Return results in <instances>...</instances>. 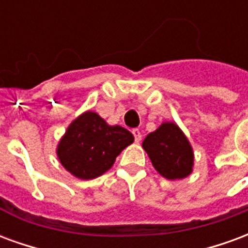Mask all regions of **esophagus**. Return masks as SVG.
<instances>
[{"mask_svg":"<svg viewBox=\"0 0 248 248\" xmlns=\"http://www.w3.org/2000/svg\"><path fill=\"white\" fill-rule=\"evenodd\" d=\"M133 135H134L135 142H140L142 140V134H140V131L138 129H133Z\"/></svg>","mask_w":248,"mask_h":248,"instance_id":"34e87169","label":"esophagus"}]
</instances>
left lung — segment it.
Returning a JSON list of instances; mask_svg holds the SVG:
<instances>
[{"instance_id":"obj_1","label":"left lung","mask_w":248,"mask_h":248,"mask_svg":"<svg viewBox=\"0 0 248 248\" xmlns=\"http://www.w3.org/2000/svg\"><path fill=\"white\" fill-rule=\"evenodd\" d=\"M153 166L170 181L188 177L194 166V153L183 131L174 122L162 124L142 143Z\"/></svg>"}]
</instances>
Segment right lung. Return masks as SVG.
<instances>
[{"instance_id": "right-lung-1", "label": "right lung", "mask_w": 248, "mask_h": 248, "mask_svg": "<svg viewBox=\"0 0 248 248\" xmlns=\"http://www.w3.org/2000/svg\"><path fill=\"white\" fill-rule=\"evenodd\" d=\"M133 142L129 130L110 126L97 113L86 111L69 124L57 155L70 174L87 181L110 170L121 151Z\"/></svg>"}]
</instances>
